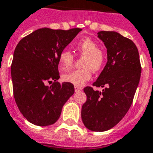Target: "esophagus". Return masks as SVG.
<instances>
[{"mask_svg":"<svg viewBox=\"0 0 153 153\" xmlns=\"http://www.w3.org/2000/svg\"><path fill=\"white\" fill-rule=\"evenodd\" d=\"M82 88L81 86H74V91H76V92H79V91H82Z\"/></svg>","mask_w":153,"mask_h":153,"instance_id":"1","label":"esophagus"}]
</instances>
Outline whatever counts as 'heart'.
Segmentation results:
<instances>
[{
  "label": "heart",
  "instance_id": "heart-1",
  "mask_svg": "<svg viewBox=\"0 0 153 153\" xmlns=\"http://www.w3.org/2000/svg\"><path fill=\"white\" fill-rule=\"evenodd\" d=\"M76 51L83 57L82 69L75 70L62 75V80L74 86H81L91 78V71L97 72L102 69L105 62V53L98 48L97 42L91 38H84L75 44ZM74 55L70 51L64 50L59 56V68L61 71L71 69L74 64Z\"/></svg>",
  "mask_w": 153,
  "mask_h": 153
}]
</instances>
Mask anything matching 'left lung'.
I'll return each mask as SVG.
<instances>
[{"instance_id": "left-lung-1", "label": "left lung", "mask_w": 153, "mask_h": 153, "mask_svg": "<svg viewBox=\"0 0 153 153\" xmlns=\"http://www.w3.org/2000/svg\"><path fill=\"white\" fill-rule=\"evenodd\" d=\"M98 37L107 49V62L94 86L84 88L86 102L82 120L91 131L103 132L115 126L130 108L140 82L141 66L137 48L118 32L101 31Z\"/></svg>"}]
</instances>
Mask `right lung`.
Wrapping results in <instances>:
<instances>
[{
  "label": "right lung",
  "mask_w": 153,
  "mask_h": 153,
  "mask_svg": "<svg viewBox=\"0 0 153 153\" xmlns=\"http://www.w3.org/2000/svg\"><path fill=\"white\" fill-rule=\"evenodd\" d=\"M81 31L39 28L16 47L11 65L13 95L20 113L33 125L56 122L63 105L74 94L73 84L57 82L59 56Z\"/></svg>",
  "instance_id": "1"
}]
</instances>
